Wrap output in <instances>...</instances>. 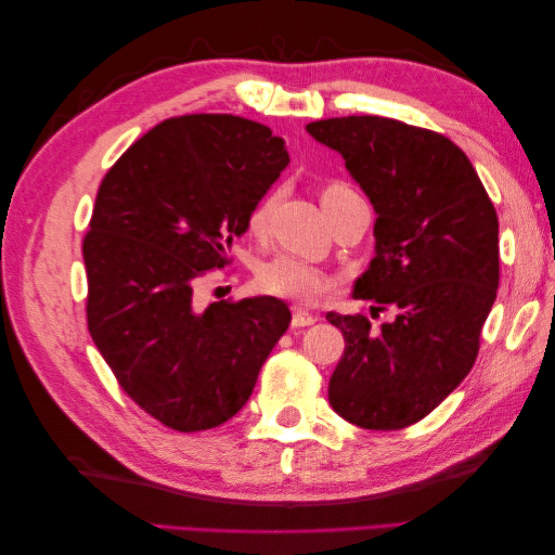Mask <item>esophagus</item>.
I'll use <instances>...</instances> for the list:
<instances>
[{"instance_id": "obj_1", "label": "esophagus", "mask_w": 555, "mask_h": 555, "mask_svg": "<svg viewBox=\"0 0 555 555\" xmlns=\"http://www.w3.org/2000/svg\"><path fill=\"white\" fill-rule=\"evenodd\" d=\"M314 322H317V314H312V312H308V310H300V308L293 310L291 324L296 326V328H300V326H312Z\"/></svg>"}]
</instances>
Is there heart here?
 Here are the masks:
<instances>
[{"mask_svg": "<svg viewBox=\"0 0 555 555\" xmlns=\"http://www.w3.org/2000/svg\"><path fill=\"white\" fill-rule=\"evenodd\" d=\"M358 197L360 195L356 188H350L348 183H328L322 191V205L328 219H332L340 207ZM276 199L279 191H269L257 199L250 215H247V227H250V231L257 233L267 227V219L271 215V209H274ZM255 284L259 291L269 293V296L288 298L296 302H314L317 298L324 296L328 286H332V279H328L320 267L305 262L300 257L276 255L257 267Z\"/></svg>", "mask_w": 555, "mask_h": 555, "instance_id": "obj_1", "label": "heart"}]
</instances>
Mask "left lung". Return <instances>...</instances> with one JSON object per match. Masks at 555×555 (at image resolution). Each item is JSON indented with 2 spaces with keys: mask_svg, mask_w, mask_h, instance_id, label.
<instances>
[{
  "mask_svg": "<svg viewBox=\"0 0 555 555\" xmlns=\"http://www.w3.org/2000/svg\"><path fill=\"white\" fill-rule=\"evenodd\" d=\"M340 152L374 205L376 255L352 296L379 302L391 322L328 312L346 350L328 403L362 429L424 420L473 370L499 288V217L453 140L384 116L305 126Z\"/></svg>",
  "mask_w": 555,
  "mask_h": 555,
  "instance_id": "1",
  "label": "left lung"
}]
</instances>
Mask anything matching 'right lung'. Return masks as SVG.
<instances>
[{"label":"right lung","mask_w":555,"mask_h":555,"mask_svg":"<svg viewBox=\"0 0 555 555\" xmlns=\"http://www.w3.org/2000/svg\"><path fill=\"white\" fill-rule=\"evenodd\" d=\"M286 164V140L262 124L185 114L135 140L100 183L82 238L88 332L124 393L164 427L231 420L291 324L271 296L195 302Z\"/></svg>","instance_id":"1"}]
</instances>
